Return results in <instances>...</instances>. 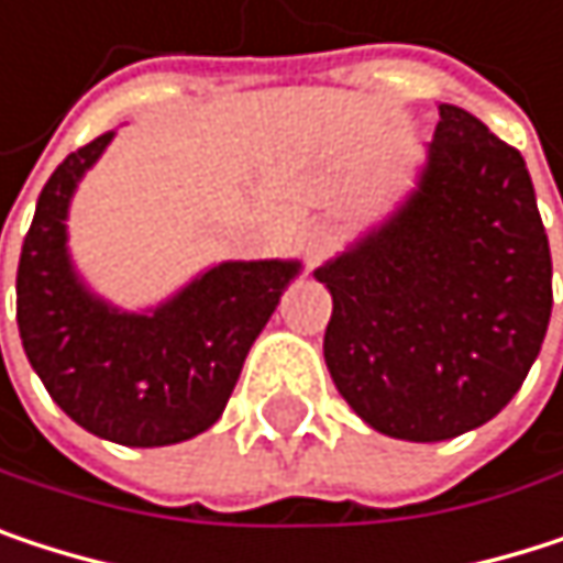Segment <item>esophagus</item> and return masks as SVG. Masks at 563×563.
Segmentation results:
<instances>
[{"mask_svg":"<svg viewBox=\"0 0 563 563\" xmlns=\"http://www.w3.org/2000/svg\"><path fill=\"white\" fill-rule=\"evenodd\" d=\"M331 245H334V235H331L328 225H308L301 232V239H298V249H301V255H305L308 265H318L328 255Z\"/></svg>","mask_w":563,"mask_h":563,"instance_id":"1","label":"esophagus"}]
</instances>
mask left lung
Segmentation results:
<instances>
[{"instance_id":"left-lung-1","label":"left lung","mask_w":563,"mask_h":563,"mask_svg":"<svg viewBox=\"0 0 563 563\" xmlns=\"http://www.w3.org/2000/svg\"><path fill=\"white\" fill-rule=\"evenodd\" d=\"M324 364L371 429L442 442L498 417L551 321V249L521 153L439 104L404 196L314 268Z\"/></svg>"}]
</instances>
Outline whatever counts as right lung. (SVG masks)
<instances>
[{"mask_svg":"<svg viewBox=\"0 0 563 563\" xmlns=\"http://www.w3.org/2000/svg\"><path fill=\"white\" fill-rule=\"evenodd\" d=\"M118 131L65 156L22 242L15 311L32 371L88 432L173 445L222 417L242 364L301 275L298 258H225L163 301L121 308L88 285L68 245L71 199Z\"/></svg>","mask_w":563,"mask_h":563,"instance_id":"right-lung-1","label":"right lung"}]
</instances>
